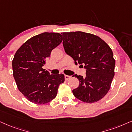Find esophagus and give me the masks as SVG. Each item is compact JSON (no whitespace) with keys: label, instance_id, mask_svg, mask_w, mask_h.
I'll return each mask as SVG.
<instances>
[{"label":"esophagus","instance_id":"obj_1","mask_svg":"<svg viewBox=\"0 0 132 132\" xmlns=\"http://www.w3.org/2000/svg\"><path fill=\"white\" fill-rule=\"evenodd\" d=\"M64 78H65V80H69V78H71V76H68V75H65Z\"/></svg>","mask_w":132,"mask_h":132}]
</instances>
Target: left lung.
<instances>
[{
    "label": "left lung",
    "instance_id": "1",
    "mask_svg": "<svg viewBox=\"0 0 132 132\" xmlns=\"http://www.w3.org/2000/svg\"><path fill=\"white\" fill-rule=\"evenodd\" d=\"M65 52L86 69V76L75 74L79 85L72 90L80 101L93 103L107 94L114 76L115 60L112 50L99 36L76 31L61 33Z\"/></svg>",
    "mask_w": 132,
    "mask_h": 132
}]
</instances>
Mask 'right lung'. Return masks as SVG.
<instances>
[{
    "label": "right lung",
    "instance_id": "right-lung-1",
    "mask_svg": "<svg viewBox=\"0 0 132 132\" xmlns=\"http://www.w3.org/2000/svg\"><path fill=\"white\" fill-rule=\"evenodd\" d=\"M58 33L44 32L33 36L16 51L12 61L13 77L25 97L36 104L55 98L64 74H50L43 66L51 52L62 42Z\"/></svg>",
    "mask_w": 132,
    "mask_h": 132
}]
</instances>
